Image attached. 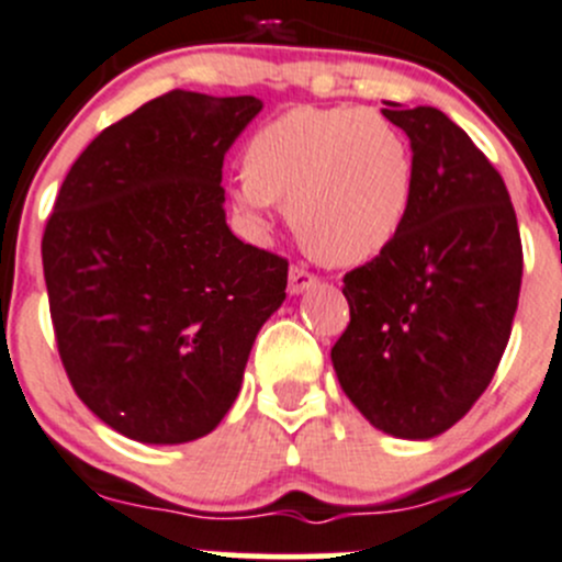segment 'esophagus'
Here are the masks:
<instances>
[{
	"mask_svg": "<svg viewBox=\"0 0 562 562\" xmlns=\"http://www.w3.org/2000/svg\"><path fill=\"white\" fill-rule=\"evenodd\" d=\"M315 282H317V277L313 274V271L304 269V266H291V271H288V291H291L293 296L310 291Z\"/></svg>",
	"mask_w": 562,
	"mask_h": 562,
	"instance_id": "1",
	"label": "esophagus"
}]
</instances>
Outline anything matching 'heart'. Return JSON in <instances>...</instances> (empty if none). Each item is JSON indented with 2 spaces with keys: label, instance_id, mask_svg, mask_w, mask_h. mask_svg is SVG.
Here are the masks:
<instances>
[{
  "label": "heart",
  "instance_id": "1",
  "mask_svg": "<svg viewBox=\"0 0 562 562\" xmlns=\"http://www.w3.org/2000/svg\"><path fill=\"white\" fill-rule=\"evenodd\" d=\"M234 203L255 231L277 201L291 203L299 239L317 258L356 266L378 258L405 228L416 166L402 130L372 108H299L247 146Z\"/></svg>",
  "mask_w": 562,
  "mask_h": 562
}]
</instances>
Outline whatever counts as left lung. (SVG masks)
Masks as SVG:
<instances>
[{
    "label": "left lung",
    "mask_w": 562,
    "mask_h": 562,
    "mask_svg": "<svg viewBox=\"0 0 562 562\" xmlns=\"http://www.w3.org/2000/svg\"><path fill=\"white\" fill-rule=\"evenodd\" d=\"M411 138L416 195L396 241L342 277L334 372L372 427L429 440L484 394L512 337L522 241L503 176L443 111L386 103Z\"/></svg>",
    "instance_id": "obj_1"
}]
</instances>
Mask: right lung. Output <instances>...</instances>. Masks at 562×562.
<instances>
[{
	"mask_svg": "<svg viewBox=\"0 0 562 562\" xmlns=\"http://www.w3.org/2000/svg\"><path fill=\"white\" fill-rule=\"evenodd\" d=\"M258 98L173 92L105 127L43 234L56 348L83 405L138 443L212 432L239 396L288 260L225 223L223 160Z\"/></svg>",
	"mask_w": 562,
	"mask_h": 562,
	"instance_id": "right-lung-1",
	"label": "right lung"
}]
</instances>
